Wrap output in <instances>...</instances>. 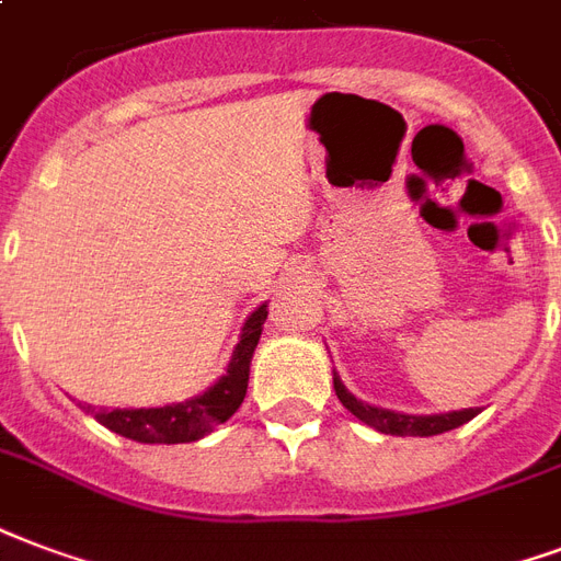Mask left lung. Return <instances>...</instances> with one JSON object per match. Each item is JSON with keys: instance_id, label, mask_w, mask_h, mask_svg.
I'll return each mask as SVG.
<instances>
[{"instance_id": "left-lung-1", "label": "left lung", "mask_w": 561, "mask_h": 561, "mask_svg": "<svg viewBox=\"0 0 561 561\" xmlns=\"http://www.w3.org/2000/svg\"><path fill=\"white\" fill-rule=\"evenodd\" d=\"M334 390L336 399L343 402L352 414L360 420V423L373 425L381 435H396V437H432L444 435L449 428H458L465 425L467 420H473L479 411L476 408H465V411H449V414H399V411H390V408L366 405L357 396H352L345 390V385L340 381V376L334 373Z\"/></svg>"}]
</instances>
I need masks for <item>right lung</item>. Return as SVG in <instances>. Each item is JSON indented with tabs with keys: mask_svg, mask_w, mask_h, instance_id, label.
<instances>
[{
	"mask_svg": "<svg viewBox=\"0 0 561 561\" xmlns=\"http://www.w3.org/2000/svg\"><path fill=\"white\" fill-rule=\"evenodd\" d=\"M268 316V305H260L245 319L242 336L233 348V357L227 364V373L216 385L201 396H192L185 402L162 408H94L88 405V414H94L96 423L112 428L115 435H124L138 444H192L209 435L216 425L227 423L239 411L248 390L251 376V357L263 334V322Z\"/></svg>",
	"mask_w": 561,
	"mask_h": 561,
	"instance_id": "add662e5",
	"label": "right lung"
}]
</instances>
